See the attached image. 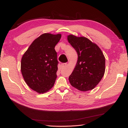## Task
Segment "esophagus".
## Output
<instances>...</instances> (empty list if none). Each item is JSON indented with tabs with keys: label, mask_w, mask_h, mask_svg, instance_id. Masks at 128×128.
<instances>
[{
	"label": "esophagus",
	"mask_w": 128,
	"mask_h": 128,
	"mask_svg": "<svg viewBox=\"0 0 128 128\" xmlns=\"http://www.w3.org/2000/svg\"><path fill=\"white\" fill-rule=\"evenodd\" d=\"M67 66L66 63H62L61 64V68H66Z\"/></svg>",
	"instance_id": "esophagus-1"
}]
</instances>
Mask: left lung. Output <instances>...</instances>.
Masks as SVG:
<instances>
[{
    "label": "left lung",
    "mask_w": 128,
    "mask_h": 128,
    "mask_svg": "<svg viewBox=\"0 0 128 128\" xmlns=\"http://www.w3.org/2000/svg\"><path fill=\"white\" fill-rule=\"evenodd\" d=\"M76 50L78 62L69 80L72 86L81 91L91 90L97 86L105 72V57L96 44L84 37L68 36Z\"/></svg>",
    "instance_id": "obj_1"
}]
</instances>
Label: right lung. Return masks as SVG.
<instances>
[{
    "label": "right lung",
    "instance_id": "add662e5",
    "mask_svg": "<svg viewBox=\"0 0 128 128\" xmlns=\"http://www.w3.org/2000/svg\"><path fill=\"white\" fill-rule=\"evenodd\" d=\"M61 37V34H41L34 40L21 59L24 80L38 93L48 91L55 83L58 62L54 48Z\"/></svg>",
    "mask_w": 128,
    "mask_h": 128
}]
</instances>
